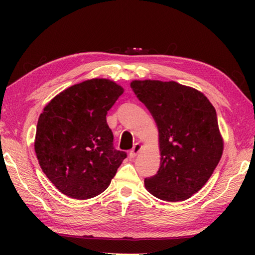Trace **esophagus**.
Segmentation results:
<instances>
[{"mask_svg":"<svg viewBox=\"0 0 255 255\" xmlns=\"http://www.w3.org/2000/svg\"><path fill=\"white\" fill-rule=\"evenodd\" d=\"M141 150H142V144L136 143L133 145V148L131 149L130 152H129V155H130V158H134V156H136Z\"/></svg>","mask_w":255,"mask_h":255,"instance_id":"34e87169","label":"esophagus"}]
</instances>
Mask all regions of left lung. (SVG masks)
<instances>
[{
  "instance_id": "obj_1",
  "label": "left lung",
  "mask_w": 255,
  "mask_h": 255,
  "mask_svg": "<svg viewBox=\"0 0 255 255\" xmlns=\"http://www.w3.org/2000/svg\"><path fill=\"white\" fill-rule=\"evenodd\" d=\"M130 88L152 114L161 162L144 186L165 202H183L202 188L224 151L217 114L202 92L175 82L133 80Z\"/></svg>"
}]
</instances>
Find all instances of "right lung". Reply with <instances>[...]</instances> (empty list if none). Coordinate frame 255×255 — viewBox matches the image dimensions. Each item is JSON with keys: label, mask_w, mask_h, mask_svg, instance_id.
Returning a JSON list of instances; mask_svg holds the SVG:
<instances>
[{"label": "right lung", "mask_w": 255, "mask_h": 255, "mask_svg": "<svg viewBox=\"0 0 255 255\" xmlns=\"http://www.w3.org/2000/svg\"><path fill=\"white\" fill-rule=\"evenodd\" d=\"M124 93L115 81L95 78L63 90L38 118L35 152L59 192L93 198L110 186L126 153L113 147L107 112Z\"/></svg>", "instance_id": "1"}]
</instances>
